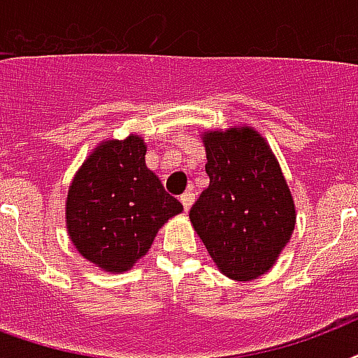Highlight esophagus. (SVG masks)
Segmentation results:
<instances>
[{"mask_svg":"<svg viewBox=\"0 0 358 358\" xmlns=\"http://www.w3.org/2000/svg\"><path fill=\"white\" fill-rule=\"evenodd\" d=\"M192 201H194V192H190V190H187V192L182 194L181 196V203H182V209L187 210L192 207Z\"/></svg>","mask_w":358,"mask_h":358,"instance_id":"esophagus-1","label":"esophagus"}]
</instances>
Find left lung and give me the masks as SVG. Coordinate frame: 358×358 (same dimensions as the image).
I'll return each mask as SVG.
<instances>
[{
	"instance_id": "left-lung-1",
	"label": "left lung",
	"mask_w": 358,
	"mask_h": 358,
	"mask_svg": "<svg viewBox=\"0 0 358 358\" xmlns=\"http://www.w3.org/2000/svg\"><path fill=\"white\" fill-rule=\"evenodd\" d=\"M209 187L190 209V222L228 278H259L278 259L295 229V203L267 140L252 127L207 130Z\"/></svg>"
}]
</instances>
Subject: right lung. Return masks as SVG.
<instances>
[{"instance_id":"right-lung-1","label":"right lung","mask_w":358,"mask_h":358,"mask_svg":"<svg viewBox=\"0 0 358 358\" xmlns=\"http://www.w3.org/2000/svg\"><path fill=\"white\" fill-rule=\"evenodd\" d=\"M145 151L138 134L102 141L69 187V237L87 262L108 273L132 268L159 229L182 210L145 166Z\"/></svg>"}]
</instances>
